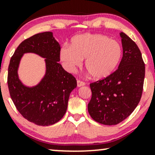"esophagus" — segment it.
Masks as SVG:
<instances>
[{
    "label": "esophagus",
    "instance_id": "obj_1",
    "mask_svg": "<svg viewBox=\"0 0 155 155\" xmlns=\"http://www.w3.org/2000/svg\"><path fill=\"white\" fill-rule=\"evenodd\" d=\"M85 86V83L83 82V81H79V80H78V81H77V86H78V87H81V86Z\"/></svg>",
    "mask_w": 155,
    "mask_h": 155
}]
</instances>
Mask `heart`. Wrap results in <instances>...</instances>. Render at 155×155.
<instances>
[{"label":"heart","mask_w":155,"mask_h":155,"mask_svg":"<svg viewBox=\"0 0 155 155\" xmlns=\"http://www.w3.org/2000/svg\"><path fill=\"white\" fill-rule=\"evenodd\" d=\"M123 49L116 40L101 34H83L71 39L70 47H63L60 58L65 69L74 72L85 61V67L94 79L109 77L119 65Z\"/></svg>","instance_id":"obj_1"}]
</instances>
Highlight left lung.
Instances as JSON below:
<instances>
[{"mask_svg":"<svg viewBox=\"0 0 155 155\" xmlns=\"http://www.w3.org/2000/svg\"><path fill=\"white\" fill-rule=\"evenodd\" d=\"M123 58L118 69L109 77L90 84L91 98L88 111L93 120L111 126L122 122L140 101L145 77V64L137 44L120 33Z\"/></svg>","mask_w":155,"mask_h":155,"instance_id":"left-lung-1","label":"left lung"}]
</instances>
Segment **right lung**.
<instances>
[{
	"label": "right lung",
	"instance_id": "right-lung-1",
	"mask_svg": "<svg viewBox=\"0 0 155 155\" xmlns=\"http://www.w3.org/2000/svg\"><path fill=\"white\" fill-rule=\"evenodd\" d=\"M61 45L52 32L38 33L18 46L9 63L8 86L12 100L23 117L38 126H50L64 117L70 93L77 86L75 78L58 63ZM27 53L44 58L46 66L45 75L32 87L25 85L18 75L21 59Z\"/></svg>",
	"mask_w": 155,
	"mask_h": 155
}]
</instances>
